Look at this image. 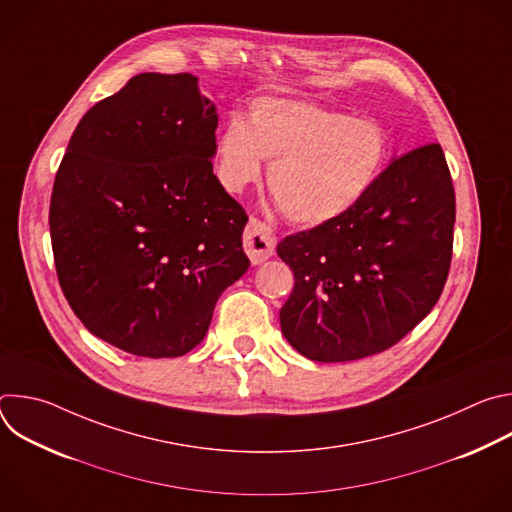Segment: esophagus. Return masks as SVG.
Wrapping results in <instances>:
<instances>
[{"instance_id":"esophagus-1","label":"esophagus","mask_w":512,"mask_h":512,"mask_svg":"<svg viewBox=\"0 0 512 512\" xmlns=\"http://www.w3.org/2000/svg\"><path fill=\"white\" fill-rule=\"evenodd\" d=\"M243 247H245L253 265L263 263L275 251V233H273V229L267 227L263 221H259V218L251 216L247 227H245Z\"/></svg>"}]
</instances>
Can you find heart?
I'll list each match as a JSON object with an SVG mask.
<instances>
[{
    "label": "heart",
    "instance_id": "b5f03b06",
    "mask_svg": "<svg viewBox=\"0 0 512 512\" xmlns=\"http://www.w3.org/2000/svg\"><path fill=\"white\" fill-rule=\"evenodd\" d=\"M389 148L373 117L314 101L259 97L249 121L233 115L214 143V172L239 192L271 160L269 188L287 218L322 225L350 210L373 186Z\"/></svg>",
    "mask_w": 512,
    "mask_h": 512
}]
</instances>
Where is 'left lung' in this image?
<instances>
[{
	"mask_svg": "<svg viewBox=\"0 0 512 512\" xmlns=\"http://www.w3.org/2000/svg\"><path fill=\"white\" fill-rule=\"evenodd\" d=\"M454 223L442 145L395 158L350 210L277 245L296 279L279 312L287 342L318 362L358 360L397 344L442 296Z\"/></svg>",
	"mask_w": 512,
	"mask_h": 512,
	"instance_id": "1",
	"label": "left lung"
}]
</instances>
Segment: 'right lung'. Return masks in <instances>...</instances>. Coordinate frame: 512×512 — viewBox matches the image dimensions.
I'll return each instance as SVG.
<instances>
[{
  "label": "right lung",
  "instance_id": "right-lung-1",
  "mask_svg": "<svg viewBox=\"0 0 512 512\" xmlns=\"http://www.w3.org/2000/svg\"><path fill=\"white\" fill-rule=\"evenodd\" d=\"M216 127L196 77L141 72L85 113L56 172L48 223L64 298L129 354L190 352L249 269L245 208L212 174Z\"/></svg>",
  "mask_w": 512,
  "mask_h": 512
}]
</instances>
